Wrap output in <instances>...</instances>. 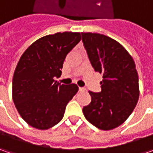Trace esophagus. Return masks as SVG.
Segmentation results:
<instances>
[{
  "label": "esophagus",
  "mask_w": 153,
  "mask_h": 153,
  "mask_svg": "<svg viewBox=\"0 0 153 153\" xmlns=\"http://www.w3.org/2000/svg\"><path fill=\"white\" fill-rule=\"evenodd\" d=\"M79 91L80 92H85L86 88H79Z\"/></svg>",
  "instance_id": "1"
}]
</instances>
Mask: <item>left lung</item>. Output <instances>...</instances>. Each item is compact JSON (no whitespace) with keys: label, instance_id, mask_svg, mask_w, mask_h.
<instances>
[{"label":"left lung","instance_id":"left-lung-1","mask_svg":"<svg viewBox=\"0 0 153 153\" xmlns=\"http://www.w3.org/2000/svg\"><path fill=\"white\" fill-rule=\"evenodd\" d=\"M82 36L92 66L103 74L101 92H89L91 103L82 111L94 126L111 130L128 119L138 102L135 64L129 53L114 39L91 32H82Z\"/></svg>","mask_w":153,"mask_h":153}]
</instances>
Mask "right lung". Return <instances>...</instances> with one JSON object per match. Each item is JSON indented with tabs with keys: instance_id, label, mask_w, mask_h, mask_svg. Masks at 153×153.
Masks as SVG:
<instances>
[{
	"instance_id": "add662e5",
	"label": "right lung",
	"mask_w": 153,
	"mask_h": 153,
	"mask_svg": "<svg viewBox=\"0 0 153 153\" xmlns=\"http://www.w3.org/2000/svg\"><path fill=\"white\" fill-rule=\"evenodd\" d=\"M81 41V33L48 35L34 42L19 59L13 74V100L22 118L37 129L59 123L69 101L78 91L76 84L60 85L67 53Z\"/></svg>"
}]
</instances>
